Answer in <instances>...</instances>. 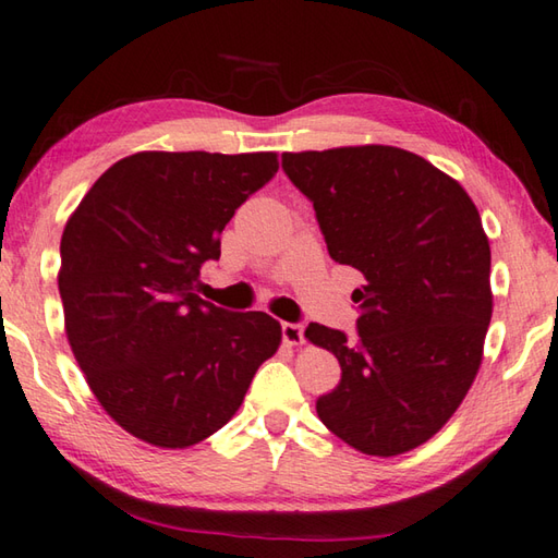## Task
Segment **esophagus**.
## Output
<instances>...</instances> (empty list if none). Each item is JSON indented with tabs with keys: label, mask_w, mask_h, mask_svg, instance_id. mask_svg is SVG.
<instances>
[{
	"label": "esophagus",
	"mask_w": 558,
	"mask_h": 558,
	"mask_svg": "<svg viewBox=\"0 0 558 558\" xmlns=\"http://www.w3.org/2000/svg\"><path fill=\"white\" fill-rule=\"evenodd\" d=\"M282 341H286L288 347H302V343H305V329H302V324H282Z\"/></svg>",
	"instance_id": "obj_1"
}]
</instances>
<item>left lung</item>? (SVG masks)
I'll return each mask as SVG.
<instances>
[{
  "label": "left lung",
  "mask_w": 558,
  "mask_h": 558,
  "mask_svg": "<svg viewBox=\"0 0 558 558\" xmlns=\"http://www.w3.org/2000/svg\"><path fill=\"white\" fill-rule=\"evenodd\" d=\"M317 211L329 256L366 282L359 341L310 324L305 339L339 359L317 400L324 427L361 453L398 456L429 441L478 376L493 317L490 244L459 180L395 146L282 154Z\"/></svg>",
  "instance_id": "left-lung-1"
}]
</instances>
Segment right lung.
<instances>
[{
  "label": "right lung",
  "mask_w": 558,
  "mask_h": 558,
  "mask_svg": "<svg viewBox=\"0 0 558 558\" xmlns=\"http://www.w3.org/2000/svg\"><path fill=\"white\" fill-rule=\"evenodd\" d=\"M278 154L141 150L105 170L60 239L68 343L89 390L131 437L187 449L234 417L282 341L266 312L195 295L199 268Z\"/></svg>",
  "instance_id": "1"
}]
</instances>
